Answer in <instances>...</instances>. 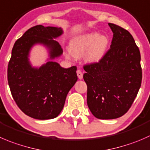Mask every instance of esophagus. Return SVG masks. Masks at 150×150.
Returning <instances> with one entry per match:
<instances>
[{"label":"esophagus","instance_id":"esophagus-1","mask_svg":"<svg viewBox=\"0 0 150 150\" xmlns=\"http://www.w3.org/2000/svg\"><path fill=\"white\" fill-rule=\"evenodd\" d=\"M77 75H78V78H79V79H82L83 78V73L82 72H81V69H78V70H77Z\"/></svg>","mask_w":150,"mask_h":150}]
</instances>
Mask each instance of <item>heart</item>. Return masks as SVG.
<instances>
[{
	"label": "heart",
	"instance_id": "obj_1",
	"mask_svg": "<svg viewBox=\"0 0 150 150\" xmlns=\"http://www.w3.org/2000/svg\"><path fill=\"white\" fill-rule=\"evenodd\" d=\"M109 45V40L106 36L96 32H89L76 36L69 45V51L66 54L67 58L71 56L81 57L86 51V59L87 62H97L102 59L107 51Z\"/></svg>",
	"mask_w": 150,
	"mask_h": 150
}]
</instances>
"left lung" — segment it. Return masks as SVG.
<instances>
[{
    "mask_svg": "<svg viewBox=\"0 0 150 150\" xmlns=\"http://www.w3.org/2000/svg\"><path fill=\"white\" fill-rule=\"evenodd\" d=\"M113 31L109 50L98 62L83 65L87 105L93 115L112 120L126 114L141 87L139 49L130 32L108 23Z\"/></svg>",
    "mask_w": 150,
    "mask_h": 150,
    "instance_id": "8db88e82",
    "label": "left lung"
}]
</instances>
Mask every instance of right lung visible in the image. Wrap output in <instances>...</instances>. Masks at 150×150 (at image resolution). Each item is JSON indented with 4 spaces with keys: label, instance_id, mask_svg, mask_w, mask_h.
<instances>
[{
    "label": "right lung",
    "instance_id": "obj_1",
    "mask_svg": "<svg viewBox=\"0 0 150 150\" xmlns=\"http://www.w3.org/2000/svg\"><path fill=\"white\" fill-rule=\"evenodd\" d=\"M62 33L61 28L35 25L15 42L11 51L7 69L11 95L25 114L36 120L58 117L68 92L78 80L76 66L66 69L56 62H48L36 69L29 63V51L36 43L48 47L51 59L61 56L63 50L53 39Z\"/></svg>",
    "mask_w": 150,
    "mask_h": 150
}]
</instances>
